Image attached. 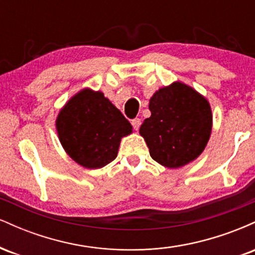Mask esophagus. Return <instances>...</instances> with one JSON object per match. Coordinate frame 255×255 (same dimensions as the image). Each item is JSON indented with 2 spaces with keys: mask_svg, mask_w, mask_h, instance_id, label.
<instances>
[{
  "mask_svg": "<svg viewBox=\"0 0 255 255\" xmlns=\"http://www.w3.org/2000/svg\"><path fill=\"white\" fill-rule=\"evenodd\" d=\"M131 126H133V128L135 130H139L140 126H141V120L135 118L134 120H131Z\"/></svg>",
  "mask_w": 255,
  "mask_h": 255,
  "instance_id": "34e87169",
  "label": "esophagus"
}]
</instances>
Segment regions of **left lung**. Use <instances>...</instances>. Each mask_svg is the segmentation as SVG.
I'll return each mask as SVG.
<instances>
[{
  "label": "left lung",
  "mask_w": 255,
  "mask_h": 255,
  "mask_svg": "<svg viewBox=\"0 0 255 255\" xmlns=\"http://www.w3.org/2000/svg\"><path fill=\"white\" fill-rule=\"evenodd\" d=\"M148 109L151 116L139 133L157 163L176 169L203 153L212 129L211 107L204 96L176 81L156 91Z\"/></svg>",
  "instance_id": "8db88e82"
}]
</instances>
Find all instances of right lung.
<instances>
[{"mask_svg": "<svg viewBox=\"0 0 255 255\" xmlns=\"http://www.w3.org/2000/svg\"><path fill=\"white\" fill-rule=\"evenodd\" d=\"M56 129L73 160L98 169L118 157L121 139L131 134L133 127L103 92L84 89L61 109Z\"/></svg>", "mask_w": 255, "mask_h": 255, "instance_id": "right-lung-1", "label": "right lung"}]
</instances>
